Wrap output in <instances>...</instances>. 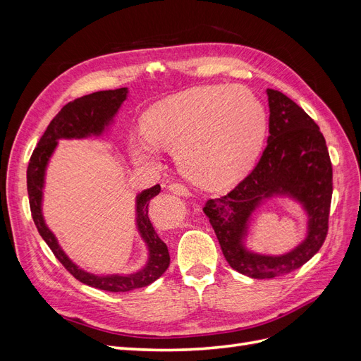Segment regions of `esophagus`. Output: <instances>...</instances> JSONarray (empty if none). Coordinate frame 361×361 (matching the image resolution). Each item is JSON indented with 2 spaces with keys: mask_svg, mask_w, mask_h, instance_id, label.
I'll return each instance as SVG.
<instances>
[{
  "mask_svg": "<svg viewBox=\"0 0 361 361\" xmlns=\"http://www.w3.org/2000/svg\"><path fill=\"white\" fill-rule=\"evenodd\" d=\"M169 190H170L173 194L183 195V197H188V195H190V191H188V188L185 187V185H182V183H178V182H171V183L169 185Z\"/></svg>",
  "mask_w": 361,
  "mask_h": 361,
  "instance_id": "34e87169",
  "label": "esophagus"
}]
</instances>
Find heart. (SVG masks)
Wrapping results in <instances>:
<instances>
[{"mask_svg": "<svg viewBox=\"0 0 361 361\" xmlns=\"http://www.w3.org/2000/svg\"><path fill=\"white\" fill-rule=\"evenodd\" d=\"M143 130L145 135L128 140L137 164H158V147L176 152L178 166L191 182L221 190L255 166L267 134V110L244 87L199 85L152 105L143 114Z\"/></svg>", "mask_w": 361, "mask_h": 361, "instance_id": "b5f03b06", "label": "heart"}]
</instances>
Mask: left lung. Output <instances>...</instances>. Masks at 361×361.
Wrapping results in <instances>:
<instances>
[{
	"label": "left lung",
	"instance_id": "1",
	"mask_svg": "<svg viewBox=\"0 0 361 361\" xmlns=\"http://www.w3.org/2000/svg\"><path fill=\"white\" fill-rule=\"evenodd\" d=\"M269 135L257 166L220 199L207 200L203 211L235 271L251 279H272L298 269L322 247L329 232L333 169L319 126L286 94L267 89ZM274 197L298 202L308 216V233L285 255H265L247 248L249 223Z\"/></svg>",
	"mask_w": 361,
	"mask_h": 361
}]
</instances>
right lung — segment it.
<instances>
[{
  "mask_svg": "<svg viewBox=\"0 0 361 361\" xmlns=\"http://www.w3.org/2000/svg\"><path fill=\"white\" fill-rule=\"evenodd\" d=\"M128 87L116 90L96 92L78 97L64 105L60 113L52 118L45 134L39 140L37 147L32 152L27 169V190L31 215L43 241L48 244L52 253L61 262L71 274L84 285L108 292H129L138 288L149 286L159 279L170 265L167 245L161 241L149 218L150 200L159 194L161 187L143 190L135 195V227L147 250L146 264L129 274H94L76 265L64 253L57 236L48 227L43 216V191L49 161L56 152L60 140H85L90 137H102L110 133L114 125L120 106L128 97Z\"/></svg>",
  "mask_w": 361,
  "mask_h": 361,
  "instance_id": "right-lung-1",
  "label": "right lung"
}]
</instances>
